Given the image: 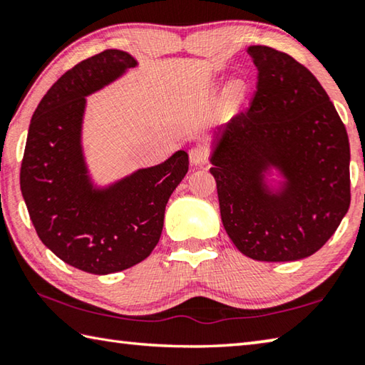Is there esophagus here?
<instances>
[{"instance_id":"esophagus-1","label":"esophagus","mask_w":365,"mask_h":365,"mask_svg":"<svg viewBox=\"0 0 365 365\" xmlns=\"http://www.w3.org/2000/svg\"><path fill=\"white\" fill-rule=\"evenodd\" d=\"M188 154H190V160H191V164H195V165L205 164L206 160H207V151H206V150H202V148H200V146L191 148Z\"/></svg>"}]
</instances>
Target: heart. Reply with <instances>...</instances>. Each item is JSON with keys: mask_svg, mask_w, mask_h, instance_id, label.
<instances>
[{"mask_svg": "<svg viewBox=\"0 0 365 365\" xmlns=\"http://www.w3.org/2000/svg\"><path fill=\"white\" fill-rule=\"evenodd\" d=\"M242 91H243V85L240 83V82H235V83L230 86V93H232L233 96H240V95H242Z\"/></svg>", "mask_w": 365, "mask_h": 365, "instance_id": "1", "label": "heart"}]
</instances>
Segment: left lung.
<instances>
[{"label": "left lung", "mask_w": 365, "mask_h": 365, "mask_svg": "<svg viewBox=\"0 0 365 365\" xmlns=\"http://www.w3.org/2000/svg\"><path fill=\"white\" fill-rule=\"evenodd\" d=\"M248 54L257 90L250 108L219 128L211 158L222 224L245 256L298 261L329 242L349 209L348 133L307 67L270 46ZM269 165L287 178L279 195L262 182Z\"/></svg>", "instance_id": "left-lung-1"}]
</instances>
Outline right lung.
Instances as JSON below:
<instances>
[{"mask_svg": "<svg viewBox=\"0 0 365 365\" xmlns=\"http://www.w3.org/2000/svg\"><path fill=\"white\" fill-rule=\"evenodd\" d=\"M137 66L106 49L82 61L46 91L30 120L21 190L43 245L72 267L106 275L138 264L156 248L170 195L188 172V154L93 190L80 146L85 96Z\"/></svg>", "mask_w": 365, "mask_h": 365, "instance_id": "right-lung-1", "label": "right lung"}]
</instances>
